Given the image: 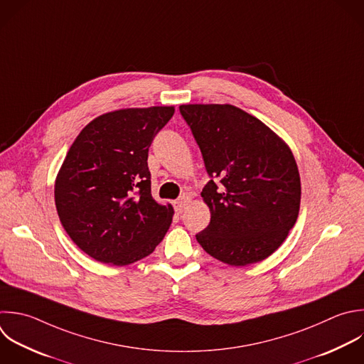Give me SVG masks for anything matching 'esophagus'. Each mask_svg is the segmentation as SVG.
Masks as SVG:
<instances>
[{"instance_id":"obj_1","label":"esophagus","mask_w":364,"mask_h":364,"mask_svg":"<svg viewBox=\"0 0 364 364\" xmlns=\"http://www.w3.org/2000/svg\"><path fill=\"white\" fill-rule=\"evenodd\" d=\"M191 196L189 195H182L176 202H175V210H176V213H182L186 208H188V205L191 203Z\"/></svg>"}]
</instances>
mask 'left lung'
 <instances>
[{
  "label": "left lung",
  "instance_id": "1",
  "mask_svg": "<svg viewBox=\"0 0 364 364\" xmlns=\"http://www.w3.org/2000/svg\"><path fill=\"white\" fill-rule=\"evenodd\" d=\"M179 111L212 178L200 193L210 222L196 240L230 266L269 257L287 237L300 208V175L290 148L233 105L188 104Z\"/></svg>",
  "mask_w": 364,
  "mask_h": 364
}]
</instances>
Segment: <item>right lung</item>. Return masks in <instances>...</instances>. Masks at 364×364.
I'll list each match as a JSON object with an SVG mask.
<instances>
[{
  "instance_id": "add662e5",
  "label": "right lung",
  "mask_w": 364,
  "mask_h": 364,
  "mask_svg": "<svg viewBox=\"0 0 364 364\" xmlns=\"http://www.w3.org/2000/svg\"><path fill=\"white\" fill-rule=\"evenodd\" d=\"M173 107L127 108L91 121L71 145L55 179V206L73 242L114 266L151 255L173 208L151 195L148 151Z\"/></svg>"
}]
</instances>
